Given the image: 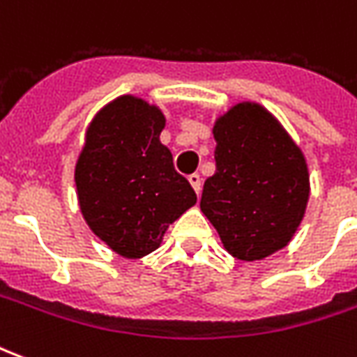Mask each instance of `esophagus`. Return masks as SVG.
I'll return each instance as SVG.
<instances>
[{
	"label": "esophagus",
	"mask_w": 357,
	"mask_h": 357,
	"mask_svg": "<svg viewBox=\"0 0 357 357\" xmlns=\"http://www.w3.org/2000/svg\"><path fill=\"white\" fill-rule=\"evenodd\" d=\"M189 183H191V185H193L195 193H197V195L201 193L202 179H201V176H199V174H191V176H189Z\"/></svg>",
	"instance_id": "1"
}]
</instances>
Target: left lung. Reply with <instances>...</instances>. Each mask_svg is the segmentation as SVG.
Wrapping results in <instances>:
<instances>
[{"instance_id": "obj_1", "label": "left lung", "mask_w": 357, "mask_h": 357, "mask_svg": "<svg viewBox=\"0 0 357 357\" xmlns=\"http://www.w3.org/2000/svg\"><path fill=\"white\" fill-rule=\"evenodd\" d=\"M216 174L201 210L224 248L245 262L291 243L306 212L310 174L300 147L258 102H239L214 124Z\"/></svg>"}]
</instances>
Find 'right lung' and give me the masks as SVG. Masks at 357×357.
Masks as SVG:
<instances>
[{"instance_id":"1","label":"right lung","mask_w":357,"mask_h":357,"mask_svg":"<svg viewBox=\"0 0 357 357\" xmlns=\"http://www.w3.org/2000/svg\"><path fill=\"white\" fill-rule=\"evenodd\" d=\"M162 110L122 95L105 105L86 132L76 189L89 229L116 255L135 260L160 247L168 225L197 202L160 143Z\"/></svg>"}]
</instances>
